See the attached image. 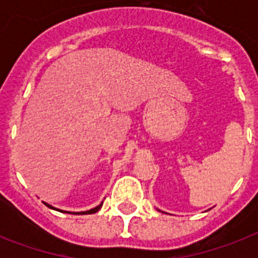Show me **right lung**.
I'll list each match as a JSON object with an SVG mask.
<instances>
[{
	"label": "right lung",
	"mask_w": 258,
	"mask_h": 258,
	"mask_svg": "<svg viewBox=\"0 0 258 258\" xmlns=\"http://www.w3.org/2000/svg\"><path fill=\"white\" fill-rule=\"evenodd\" d=\"M44 204H45V202H44ZM46 206H48V208L49 209H54L53 206H50V205H48V204H45ZM101 206H103V202H101L100 205H99V206H96V208H93V209H91V210H87V212H80V213H76V214H93V213H96V212H99V210H100V208ZM54 210H57V212H61V210H58V209H54ZM64 213H70V212H64ZM70 214H72V213H70ZM75 214V213H74Z\"/></svg>",
	"instance_id": "1"
}]
</instances>
